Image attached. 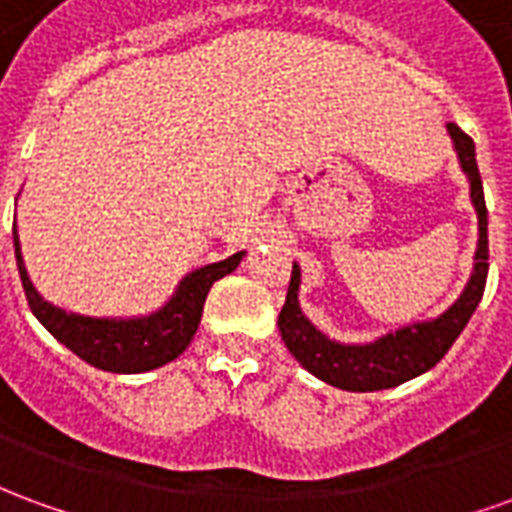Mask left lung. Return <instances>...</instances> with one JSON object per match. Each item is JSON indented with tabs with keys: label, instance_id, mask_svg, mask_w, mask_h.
Listing matches in <instances>:
<instances>
[{
	"label": "left lung",
	"instance_id": "obj_1",
	"mask_svg": "<svg viewBox=\"0 0 512 512\" xmlns=\"http://www.w3.org/2000/svg\"><path fill=\"white\" fill-rule=\"evenodd\" d=\"M452 136V145L458 150L461 167L472 186V202L477 211V227H480V241L474 252V271L466 288L452 304L450 310H444L439 318L425 323H411L392 334L378 337L376 343L365 345H345L337 340H329L321 334L299 307V285L301 271L293 263L290 274L288 296L279 312V334L288 345V351L296 356L304 370H310L312 376L321 378L326 384L348 392H376V389H389L428 373L430 367L441 362V356L447 354L452 343L458 340L463 326L469 323L472 312L483 299L485 277H488V208H485L483 180L474 158L472 136L463 134L461 128L450 123L447 126Z\"/></svg>",
	"mask_w": 512,
	"mask_h": 512
}]
</instances>
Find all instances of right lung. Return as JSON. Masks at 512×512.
Here are the masks:
<instances>
[{
    "label": "right lung",
    "instance_id": "add662e5",
    "mask_svg": "<svg viewBox=\"0 0 512 512\" xmlns=\"http://www.w3.org/2000/svg\"><path fill=\"white\" fill-rule=\"evenodd\" d=\"M13 246H16L18 274L27 293L29 310L49 329L65 348L84 359L87 365L106 370V373H147L156 367L178 359L189 348L202 318V304L216 279L227 277L238 268L244 252H235L227 260L202 266L183 277L175 296L153 315L145 318H87L73 315L38 296L27 277L21 260L18 233L13 227Z\"/></svg>",
    "mask_w": 512,
    "mask_h": 512
}]
</instances>
